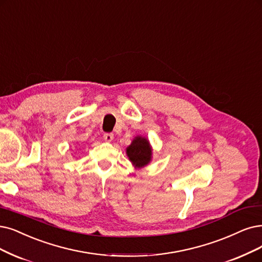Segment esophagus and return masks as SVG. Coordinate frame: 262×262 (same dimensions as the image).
Wrapping results in <instances>:
<instances>
[{"label": "esophagus", "instance_id": "obj_1", "mask_svg": "<svg viewBox=\"0 0 262 262\" xmlns=\"http://www.w3.org/2000/svg\"><path fill=\"white\" fill-rule=\"evenodd\" d=\"M103 139L105 141H112L113 140V134L112 133H104L103 134Z\"/></svg>", "mask_w": 262, "mask_h": 262}]
</instances>
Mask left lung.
Instances as JSON below:
<instances>
[{
  "label": "left lung",
  "instance_id": "left-lung-1",
  "mask_svg": "<svg viewBox=\"0 0 262 262\" xmlns=\"http://www.w3.org/2000/svg\"><path fill=\"white\" fill-rule=\"evenodd\" d=\"M126 153H127V157L135 166L142 167L150 162L152 151L149 146V141L146 138L137 137L133 140L130 146L126 149Z\"/></svg>",
  "mask_w": 262,
  "mask_h": 262
}]
</instances>
